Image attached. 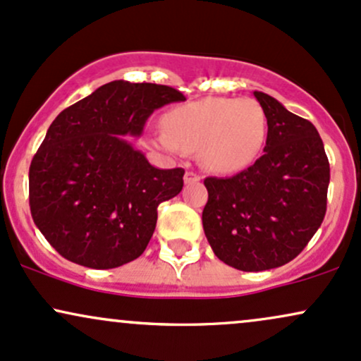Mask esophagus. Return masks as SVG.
I'll list each match as a JSON object with an SVG mask.
<instances>
[{"label": "esophagus", "mask_w": 361, "mask_h": 361, "mask_svg": "<svg viewBox=\"0 0 361 361\" xmlns=\"http://www.w3.org/2000/svg\"><path fill=\"white\" fill-rule=\"evenodd\" d=\"M197 181H200V176H198L197 173H195V171H186L185 173V185L197 183Z\"/></svg>", "instance_id": "esophagus-1"}]
</instances>
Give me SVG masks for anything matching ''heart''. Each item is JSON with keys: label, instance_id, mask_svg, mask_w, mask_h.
I'll return each mask as SVG.
<instances>
[{"label": "heart", "instance_id": "1", "mask_svg": "<svg viewBox=\"0 0 361 361\" xmlns=\"http://www.w3.org/2000/svg\"><path fill=\"white\" fill-rule=\"evenodd\" d=\"M164 132L149 144L168 154L198 152L205 169L231 175L251 166L268 135V120L255 98L209 97L166 111Z\"/></svg>", "mask_w": 361, "mask_h": 361}]
</instances>
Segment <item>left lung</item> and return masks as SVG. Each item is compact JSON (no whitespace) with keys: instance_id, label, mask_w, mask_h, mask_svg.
Listing matches in <instances>:
<instances>
[{"instance_id":"8db88e82","label":"left lung","mask_w":361,"mask_h":361,"mask_svg":"<svg viewBox=\"0 0 361 361\" xmlns=\"http://www.w3.org/2000/svg\"><path fill=\"white\" fill-rule=\"evenodd\" d=\"M268 120L264 152L233 178H205L204 231L215 256L241 271L295 258L326 215L329 161L317 128L255 91Z\"/></svg>"}]
</instances>
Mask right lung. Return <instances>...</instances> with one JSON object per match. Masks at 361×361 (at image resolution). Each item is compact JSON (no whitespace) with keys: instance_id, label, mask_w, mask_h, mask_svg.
Instances as JSON below:
<instances>
[{"instance_id":"obj_1","label":"right lung","mask_w":361,"mask_h":361,"mask_svg":"<svg viewBox=\"0 0 361 361\" xmlns=\"http://www.w3.org/2000/svg\"><path fill=\"white\" fill-rule=\"evenodd\" d=\"M186 98L171 86L117 80L62 110L28 173L35 226L66 259L110 270L142 255L157 207L183 188L185 169H159L128 142L151 114Z\"/></svg>"}]
</instances>
